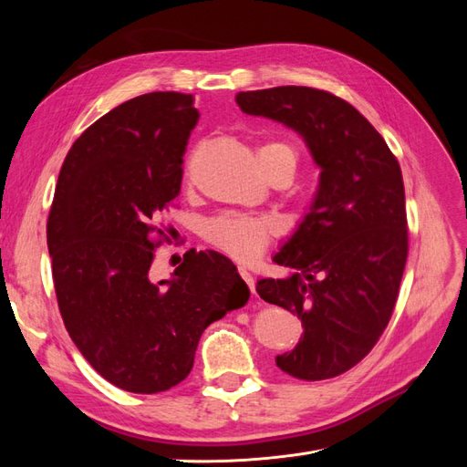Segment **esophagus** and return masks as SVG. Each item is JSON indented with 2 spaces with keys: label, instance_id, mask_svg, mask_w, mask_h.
I'll use <instances>...</instances> for the list:
<instances>
[{
  "label": "esophagus",
  "instance_id": "esophagus-1",
  "mask_svg": "<svg viewBox=\"0 0 467 467\" xmlns=\"http://www.w3.org/2000/svg\"><path fill=\"white\" fill-rule=\"evenodd\" d=\"M237 271H239V275H242V278L247 282V286H249L251 294H255V278H253V275L247 271L245 266H239Z\"/></svg>",
  "mask_w": 467,
  "mask_h": 467
}]
</instances>
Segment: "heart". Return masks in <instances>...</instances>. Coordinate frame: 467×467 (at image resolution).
I'll list each match as a JSON object with an SVG mask.
<instances>
[{
	"label": "heart",
	"instance_id": "heart-1",
	"mask_svg": "<svg viewBox=\"0 0 467 467\" xmlns=\"http://www.w3.org/2000/svg\"><path fill=\"white\" fill-rule=\"evenodd\" d=\"M257 158L265 175L271 179L275 175H292L298 169V151L282 140H268L257 150ZM278 228L271 218L247 216V214H220L204 223L206 242L228 253L237 261H251L259 257L273 242Z\"/></svg>",
	"mask_w": 467,
	"mask_h": 467
}]
</instances>
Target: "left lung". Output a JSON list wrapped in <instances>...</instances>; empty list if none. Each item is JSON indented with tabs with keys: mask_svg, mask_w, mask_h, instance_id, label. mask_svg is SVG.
Instances as JSON below:
<instances>
[{
	"mask_svg": "<svg viewBox=\"0 0 467 467\" xmlns=\"http://www.w3.org/2000/svg\"><path fill=\"white\" fill-rule=\"evenodd\" d=\"M235 101L298 132L321 169L304 222L273 257L292 273L259 280L257 292L304 325L278 368L335 378L374 348L398 302L409 251L401 167L374 126L329 91L282 86L239 91Z\"/></svg>",
	"mask_w": 467,
	"mask_h": 467,
	"instance_id": "obj_1",
	"label": "left lung"
}]
</instances>
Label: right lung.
<instances>
[{"label":"right lung","mask_w":467,"mask_h":467,"mask_svg":"<svg viewBox=\"0 0 467 467\" xmlns=\"http://www.w3.org/2000/svg\"><path fill=\"white\" fill-rule=\"evenodd\" d=\"M192 95L155 91L95 120L67 151L47 239L56 298L79 352L110 384L158 393L192 368L210 323L244 307L249 288L218 251H187L155 282L161 212L177 199L199 122Z\"/></svg>","instance_id":"add662e5"}]
</instances>
